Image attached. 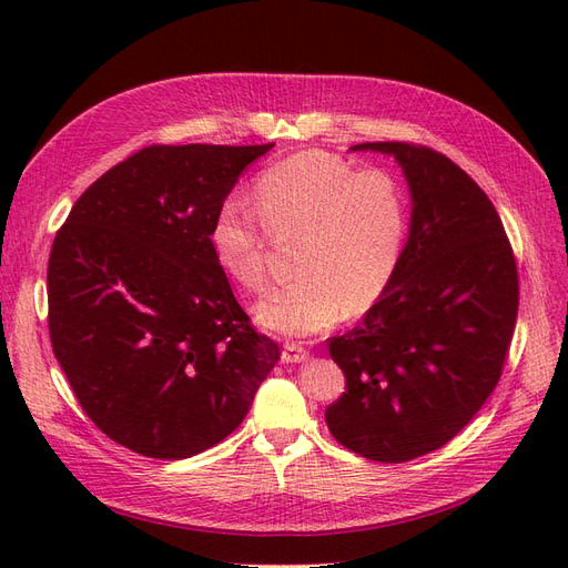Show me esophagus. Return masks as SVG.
I'll use <instances>...</instances> for the list:
<instances>
[{"label": "esophagus", "mask_w": 568, "mask_h": 568, "mask_svg": "<svg viewBox=\"0 0 568 568\" xmlns=\"http://www.w3.org/2000/svg\"><path fill=\"white\" fill-rule=\"evenodd\" d=\"M307 355H311V353H307L303 346H301V343H286V346H284V351H282V359H284V363L286 365H296V363H305V359H307Z\"/></svg>", "instance_id": "34e87169"}]
</instances>
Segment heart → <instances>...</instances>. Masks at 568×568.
Segmentation results:
<instances>
[{"label":"heart","instance_id":"1","mask_svg":"<svg viewBox=\"0 0 568 568\" xmlns=\"http://www.w3.org/2000/svg\"><path fill=\"white\" fill-rule=\"evenodd\" d=\"M253 204L255 210L239 196L222 199L209 244L220 272L255 291L265 284L263 225L274 236L301 234L298 277L274 286L253 307L265 329L284 336L329 329L348 311H367L395 277L407 199L384 170H357L322 149L298 151L257 173Z\"/></svg>","mask_w":568,"mask_h":568}]
</instances>
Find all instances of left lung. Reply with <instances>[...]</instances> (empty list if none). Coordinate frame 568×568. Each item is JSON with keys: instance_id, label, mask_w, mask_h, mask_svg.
<instances>
[{"instance_id": "8db88e82", "label": "left lung", "mask_w": 568, "mask_h": 568, "mask_svg": "<svg viewBox=\"0 0 568 568\" xmlns=\"http://www.w3.org/2000/svg\"><path fill=\"white\" fill-rule=\"evenodd\" d=\"M409 186V234L388 288L353 332L329 338L346 393L332 436L374 462H407L453 440L503 374L519 311L517 263L495 205L443 153L369 142Z\"/></svg>"}]
</instances>
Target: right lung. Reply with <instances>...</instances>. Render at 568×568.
<instances>
[{
	"label": "right lung",
	"mask_w": 568,
	"mask_h": 568,
	"mask_svg": "<svg viewBox=\"0 0 568 568\" xmlns=\"http://www.w3.org/2000/svg\"><path fill=\"white\" fill-rule=\"evenodd\" d=\"M272 146H146L57 232L51 348L88 417L134 453L213 448L277 365V343L248 324L209 244L217 205Z\"/></svg>",
	"instance_id": "obj_1"
}]
</instances>
